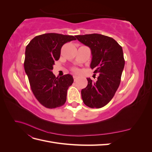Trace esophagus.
I'll return each instance as SVG.
<instances>
[{
	"label": "esophagus",
	"instance_id": "esophagus-1",
	"mask_svg": "<svg viewBox=\"0 0 152 152\" xmlns=\"http://www.w3.org/2000/svg\"><path fill=\"white\" fill-rule=\"evenodd\" d=\"M73 80H74V81H76L77 80V76H76V75H73Z\"/></svg>",
	"mask_w": 152,
	"mask_h": 152
}]
</instances>
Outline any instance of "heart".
I'll return each mask as SVG.
<instances>
[{"mask_svg": "<svg viewBox=\"0 0 152 152\" xmlns=\"http://www.w3.org/2000/svg\"><path fill=\"white\" fill-rule=\"evenodd\" d=\"M73 72H78V70H77V68H73Z\"/></svg>", "mask_w": 152, "mask_h": 152, "instance_id": "1", "label": "heart"}]
</instances>
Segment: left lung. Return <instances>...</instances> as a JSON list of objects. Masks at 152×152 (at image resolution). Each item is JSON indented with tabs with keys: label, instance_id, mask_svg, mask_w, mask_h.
<instances>
[{
	"label": "left lung",
	"instance_id": "8db88e82",
	"mask_svg": "<svg viewBox=\"0 0 152 152\" xmlns=\"http://www.w3.org/2000/svg\"><path fill=\"white\" fill-rule=\"evenodd\" d=\"M77 39L91 50V68L99 73L96 82L90 78L87 87L82 89L84 103L92 108H102L113 98L120 85L125 65L122 48L110 37L98 34L76 35Z\"/></svg>",
	"mask_w": 152,
	"mask_h": 152
}]
</instances>
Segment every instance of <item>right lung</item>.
Returning a JSON list of instances; mask_svg holds the SVG:
<instances>
[{
  "label": "right lung",
  "instance_id": "obj_1",
  "mask_svg": "<svg viewBox=\"0 0 152 152\" xmlns=\"http://www.w3.org/2000/svg\"><path fill=\"white\" fill-rule=\"evenodd\" d=\"M74 40L72 35L49 33L35 37L26 45L25 70L35 97L45 108L59 107L66 102L73 77L66 74L56 77L52 70L63 45Z\"/></svg>",
  "mask_w": 152,
  "mask_h": 152
}]
</instances>
